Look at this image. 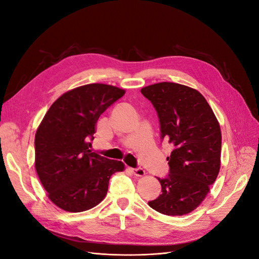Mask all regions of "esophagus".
Listing matches in <instances>:
<instances>
[{"instance_id":"1","label":"esophagus","mask_w":259,"mask_h":259,"mask_svg":"<svg viewBox=\"0 0 259 259\" xmlns=\"http://www.w3.org/2000/svg\"><path fill=\"white\" fill-rule=\"evenodd\" d=\"M131 170L133 174H134L135 176H138V177H143L146 174V171L143 168H131Z\"/></svg>"}]
</instances>
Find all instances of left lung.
I'll return each instance as SVG.
<instances>
[{"mask_svg": "<svg viewBox=\"0 0 259 259\" xmlns=\"http://www.w3.org/2000/svg\"><path fill=\"white\" fill-rule=\"evenodd\" d=\"M158 112L162 139L173 144L169 174L159 179L162 193L148 203L167 216L191 213L206 198L221 169L222 132L202 94L189 86L161 82L142 89Z\"/></svg>", "mask_w": 259, "mask_h": 259, "instance_id": "1", "label": "left lung"}]
</instances>
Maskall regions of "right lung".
Masks as SVG:
<instances>
[{
  "label": "right lung",
  "instance_id": "obj_1",
  "mask_svg": "<svg viewBox=\"0 0 259 259\" xmlns=\"http://www.w3.org/2000/svg\"><path fill=\"white\" fill-rule=\"evenodd\" d=\"M125 91L93 83L68 91L55 101L35 133V170L49 199L66 211L80 213L106 197L109 179L124 163L91 150L101 113Z\"/></svg>",
  "mask_w": 259,
  "mask_h": 259
}]
</instances>
